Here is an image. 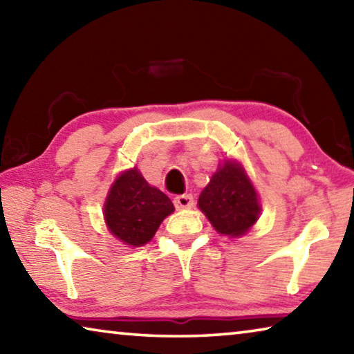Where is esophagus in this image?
<instances>
[{
  "mask_svg": "<svg viewBox=\"0 0 354 354\" xmlns=\"http://www.w3.org/2000/svg\"><path fill=\"white\" fill-rule=\"evenodd\" d=\"M173 203H175V206L178 209H189V207L194 206V196L189 195V194L178 195V196H175V200H173Z\"/></svg>",
  "mask_w": 354,
  "mask_h": 354,
  "instance_id": "34e87169",
  "label": "esophagus"
}]
</instances>
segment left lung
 <instances>
[{
  "instance_id": "obj_1",
  "label": "left lung",
  "mask_w": 354,
  "mask_h": 354,
  "mask_svg": "<svg viewBox=\"0 0 354 354\" xmlns=\"http://www.w3.org/2000/svg\"><path fill=\"white\" fill-rule=\"evenodd\" d=\"M198 206L220 234L237 237L259 218L256 190L239 164L226 160L203 189Z\"/></svg>"
}]
</instances>
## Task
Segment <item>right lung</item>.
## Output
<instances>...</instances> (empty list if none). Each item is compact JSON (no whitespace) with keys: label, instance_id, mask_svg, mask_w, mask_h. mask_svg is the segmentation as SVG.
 Segmentation results:
<instances>
[{"label":"right lung","instance_id":"right-lung-1","mask_svg":"<svg viewBox=\"0 0 354 354\" xmlns=\"http://www.w3.org/2000/svg\"><path fill=\"white\" fill-rule=\"evenodd\" d=\"M173 209L169 196L151 187L137 169H133L122 173L112 185L104 205V217L113 236L140 247L151 241Z\"/></svg>","mask_w":354,"mask_h":354}]
</instances>
